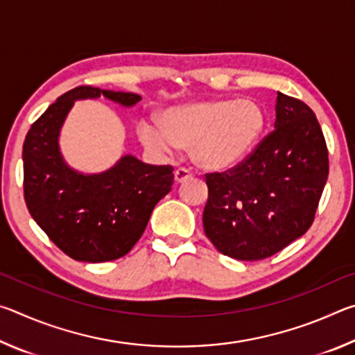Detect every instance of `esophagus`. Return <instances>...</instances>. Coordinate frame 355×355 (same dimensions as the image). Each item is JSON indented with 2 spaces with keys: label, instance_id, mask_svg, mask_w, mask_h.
I'll return each instance as SVG.
<instances>
[{
  "label": "esophagus",
  "instance_id": "esophagus-1",
  "mask_svg": "<svg viewBox=\"0 0 355 355\" xmlns=\"http://www.w3.org/2000/svg\"><path fill=\"white\" fill-rule=\"evenodd\" d=\"M173 175H175L177 183H183V182H186V180H189L192 177V173L188 169H184V167H180V169H177Z\"/></svg>",
  "mask_w": 355,
  "mask_h": 355
}]
</instances>
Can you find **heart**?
I'll use <instances>...</instances> for the list:
<instances>
[{"label": "heart", "mask_w": 355, "mask_h": 355, "mask_svg": "<svg viewBox=\"0 0 355 355\" xmlns=\"http://www.w3.org/2000/svg\"><path fill=\"white\" fill-rule=\"evenodd\" d=\"M264 125L266 114L254 98H208L169 107L161 125L142 120L137 135L155 152L171 153L184 146L202 169L225 171L248 156Z\"/></svg>", "instance_id": "b5f03b06"}]
</instances>
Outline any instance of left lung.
I'll use <instances>...</instances> for the list:
<instances>
[{"instance_id":"8db88e82","label":"left lung","mask_w":355,"mask_h":355,"mask_svg":"<svg viewBox=\"0 0 355 355\" xmlns=\"http://www.w3.org/2000/svg\"><path fill=\"white\" fill-rule=\"evenodd\" d=\"M327 175V146L315 112L277 92L274 131L243 163L205 175V235L235 260L277 254L313 224Z\"/></svg>"}]
</instances>
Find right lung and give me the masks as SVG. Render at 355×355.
Segmentation results:
<instances>
[{"label":"right lung","mask_w":355,"mask_h":355,"mask_svg":"<svg viewBox=\"0 0 355 355\" xmlns=\"http://www.w3.org/2000/svg\"><path fill=\"white\" fill-rule=\"evenodd\" d=\"M125 107L141 95L78 86L35 120L23 144V189L33 219L64 254L76 261L103 263L127 255L139 241L153 208L173 184L172 166L142 163L123 155L100 173L65 163L59 135L76 100L100 98Z\"/></svg>","instance_id":"add662e5"}]
</instances>
